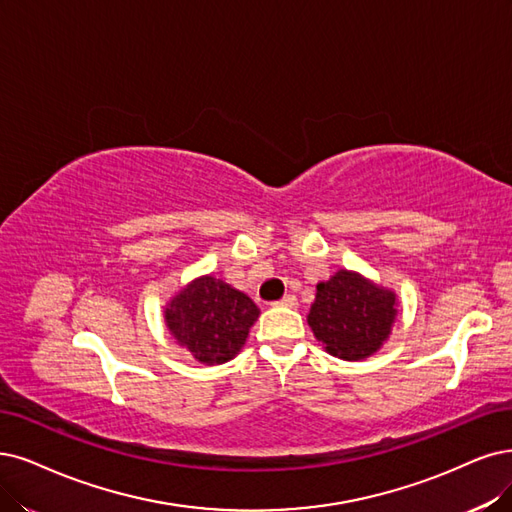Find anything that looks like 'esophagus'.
I'll use <instances>...</instances> for the list:
<instances>
[{"label": "esophagus", "mask_w": 512, "mask_h": 512, "mask_svg": "<svg viewBox=\"0 0 512 512\" xmlns=\"http://www.w3.org/2000/svg\"><path fill=\"white\" fill-rule=\"evenodd\" d=\"M274 306H285V308H297V297L295 295H285L280 301H276Z\"/></svg>", "instance_id": "1"}]
</instances>
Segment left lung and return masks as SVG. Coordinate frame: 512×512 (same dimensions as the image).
Returning <instances> with one entry per match:
<instances>
[{
  "label": "left lung",
  "instance_id": "8db88e82",
  "mask_svg": "<svg viewBox=\"0 0 512 512\" xmlns=\"http://www.w3.org/2000/svg\"><path fill=\"white\" fill-rule=\"evenodd\" d=\"M392 291L375 287L348 270H339L316 287L308 314L318 342L344 361H361L380 350L396 316Z\"/></svg>",
  "mask_w": 512,
  "mask_h": 512
}]
</instances>
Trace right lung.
<instances>
[{
    "instance_id": "obj_1",
    "label": "right lung",
    "mask_w": 512,
    "mask_h": 512,
    "mask_svg": "<svg viewBox=\"0 0 512 512\" xmlns=\"http://www.w3.org/2000/svg\"><path fill=\"white\" fill-rule=\"evenodd\" d=\"M164 316L170 333L194 358L221 365L240 352L259 310L249 295L202 276L170 301Z\"/></svg>"
}]
</instances>
